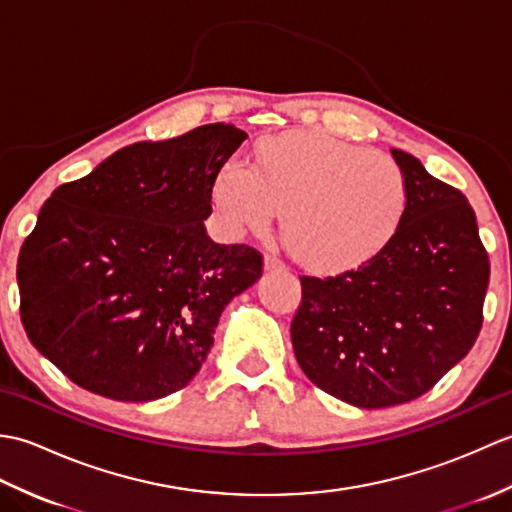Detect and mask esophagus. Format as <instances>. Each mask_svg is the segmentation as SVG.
<instances>
[{"mask_svg":"<svg viewBox=\"0 0 512 512\" xmlns=\"http://www.w3.org/2000/svg\"><path fill=\"white\" fill-rule=\"evenodd\" d=\"M264 268L268 270V273H275V270H286V264L281 262L279 257H275V255H266V259H264Z\"/></svg>","mask_w":512,"mask_h":512,"instance_id":"34e87169","label":"esophagus"}]
</instances>
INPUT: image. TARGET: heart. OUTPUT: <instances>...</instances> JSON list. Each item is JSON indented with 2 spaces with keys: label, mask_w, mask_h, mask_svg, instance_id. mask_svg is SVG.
<instances>
[{
  "label": "heart",
  "mask_w": 512,
  "mask_h": 512,
  "mask_svg": "<svg viewBox=\"0 0 512 512\" xmlns=\"http://www.w3.org/2000/svg\"><path fill=\"white\" fill-rule=\"evenodd\" d=\"M402 171L380 151L328 134H284L257 147L255 167L233 160L213 206L228 233H266L284 213V239L301 266L341 273L367 262L405 211Z\"/></svg>",
  "instance_id": "heart-1"
}]
</instances>
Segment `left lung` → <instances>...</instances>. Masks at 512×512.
I'll return each instance as SVG.
<instances>
[{"label": "left lung", "mask_w": 512, "mask_h": 512, "mask_svg": "<svg viewBox=\"0 0 512 512\" xmlns=\"http://www.w3.org/2000/svg\"><path fill=\"white\" fill-rule=\"evenodd\" d=\"M407 189L389 242L334 277L301 275L290 323L314 385L361 409L409 402L469 354L491 277L475 211L418 158L391 149Z\"/></svg>", "instance_id": "1"}]
</instances>
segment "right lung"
<instances>
[{
	"label": "right lung",
	"instance_id": "right-lung-1",
	"mask_svg": "<svg viewBox=\"0 0 512 512\" xmlns=\"http://www.w3.org/2000/svg\"><path fill=\"white\" fill-rule=\"evenodd\" d=\"M248 136L224 123L136 143L41 206L17 259L30 343L72 383L147 402L189 385L226 303L262 277L246 244H215L213 189Z\"/></svg>",
	"mask_w": 512,
	"mask_h": 512
}]
</instances>
